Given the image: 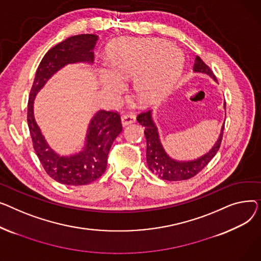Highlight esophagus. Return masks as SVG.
<instances>
[{
	"label": "esophagus",
	"mask_w": 261,
	"mask_h": 261,
	"mask_svg": "<svg viewBox=\"0 0 261 261\" xmlns=\"http://www.w3.org/2000/svg\"><path fill=\"white\" fill-rule=\"evenodd\" d=\"M121 121H122V125H123V126H126V125H128V124L134 123V122L136 121V116H135V115H133V114L124 115L123 117L121 118Z\"/></svg>",
	"instance_id": "1"
}]
</instances>
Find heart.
Wrapping results in <instances>:
<instances>
[{
    "instance_id": "obj_1",
    "label": "heart",
    "mask_w": 261,
    "mask_h": 261,
    "mask_svg": "<svg viewBox=\"0 0 261 261\" xmlns=\"http://www.w3.org/2000/svg\"><path fill=\"white\" fill-rule=\"evenodd\" d=\"M182 68L180 53L162 40L130 42L114 51L110 72L101 75L103 85L119 91L121 83L134 79V89L142 102L165 96L178 80Z\"/></svg>"
}]
</instances>
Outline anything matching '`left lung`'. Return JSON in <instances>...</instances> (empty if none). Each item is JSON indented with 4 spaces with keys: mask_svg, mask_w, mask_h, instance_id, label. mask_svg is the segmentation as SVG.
Segmentation results:
<instances>
[{
    "mask_svg": "<svg viewBox=\"0 0 261 261\" xmlns=\"http://www.w3.org/2000/svg\"><path fill=\"white\" fill-rule=\"evenodd\" d=\"M193 70L194 72L205 73L210 75L214 81L217 82L216 76L214 75L210 67L198 56H196L195 58ZM223 107L225 109V102ZM137 121L145 128L144 135L146 138V162L148 168L151 173L156 174L159 178L167 181L187 180L194 177L201 170H203L207 163L217 154L221 144L224 128L223 124L218 140L206 154L195 160L180 161L173 159L165 151L160 140L158 127L154 122V119H152L151 111L140 114L137 117Z\"/></svg>",
    "mask_w": 261,
    "mask_h": 261,
    "instance_id": "obj_1",
    "label": "left lung"
}]
</instances>
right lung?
Masks as SVG:
<instances>
[{
    "label": "right lung",
    "mask_w": 261,
    "mask_h": 261,
    "mask_svg": "<svg viewBox=\"0 0 261 261\" xmlns=\"http://www.w3.org/2000/svg\"><path fill=\"white\" fill-rule=\"evenodd\" d=\"M97 41L96 35H78L54 46L41 61L29 95L27 122L36 154L48 176L66 186H85L102 176L112 144L122 132L120 116L115 112H97L88 124L83 148L73 155L61 156L49 146L37 124L34 101L46 82L61 68L67 64H93Z\"/></svg>",
    "instance_id": "obj_1"
}]
</instances>
